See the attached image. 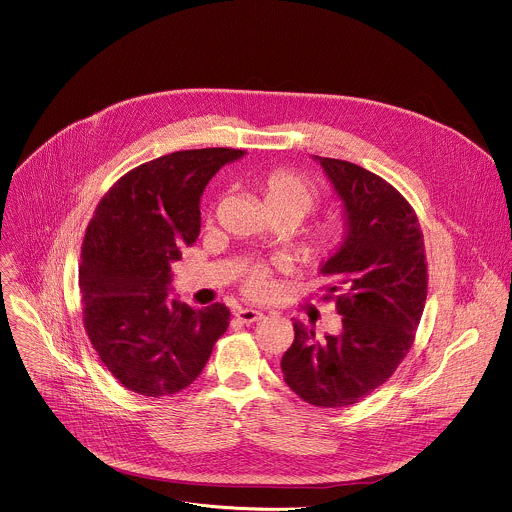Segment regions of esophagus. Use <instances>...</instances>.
<instances>
[{
	"label": "esophagus",
	"instance_id": "34e87169",
	"mask_svg": "<svg viewBox=\"0 0 512 512\" xmlns=\"http://www.w3.org/2000/svg\"><path fill=\"white\" fill-rule=\"evenodd\" d=\"M235 316H237V320L243 322V324H253V322L263 320V312L253 310V308H241V310L235 312Z\"/></svg>",
	"mask_w": 512,
	"mask_h": 512
}]
</instances>
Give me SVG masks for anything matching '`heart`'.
Masks as SVG:
<instances>
[{"label": "heart", "mask_w": 512, "mask_h": 512, "mask_svg": "<svg viewBox=\"0 0 512 512\" xmlns=\"http://www.w3.org/2000/svg\"><path fill=\"white\" fill-rule=\"evenodd\" d=\"M263 204L269 214H283L298 225L318 202L316 186L291 170H273L255 180ZM344 223L336 216H328L316 223L304 237L302 249L310 259H326L334 255L344 243ZM243 291L251 298H267L271 294V269L265 263H251L243 267Z\"/></svg>", "instance_id": "b5f03b06"}]
</instances>
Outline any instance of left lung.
I'll return each instance as SVG.
<instances>
[{
	"instance_id": "left-lung-1",
	"label": "left lung",
	"mask_w": 512,
	"mask_h": 512,
	"mask_svg": "<svg viewBox=\"0 0 512 512\" xmlns=\"http://www.w3.org/2000/svg\"><path fill=\"white\" fill-rule=\"evenodd\" d=\"M344 210V243L320 265L336 300L338 334L294 322L283 358L287 387L316 407H346L381 387L409 352L427 298L423 235L409 202L381 176L320 158Z\"/></svg>"
}]
</instances>
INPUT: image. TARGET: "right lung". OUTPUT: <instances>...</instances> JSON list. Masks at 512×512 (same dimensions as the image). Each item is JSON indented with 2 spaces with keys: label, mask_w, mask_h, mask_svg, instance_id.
I'll use <instances>...</instances> for the list:
<instances>
[{
  "label": "right lung",
  "mask_w": 512,
  "mask_h": 512,
  "mask_svg": "<svg viewBox=\"0 0 512 512\" xmlns=\"http://www.w3.org/2000/svg\"><path fill=\"white\" fill-rule=\"evenodd\" d=\"M243 150L206 148L127 172L99 202L83 243V322L107 371L145 397L174 395L202 373L231 320L225 304L170 300L172 263L200 233V196Z\"/></svg>",
  "instance_id": "1"
}]
</instances>
